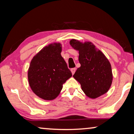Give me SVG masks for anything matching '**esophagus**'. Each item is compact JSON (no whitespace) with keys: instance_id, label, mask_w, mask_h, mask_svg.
<instances>
[{"instance_id":"1","label":"esophagus","mask_w":134,"mask_h":134,"mask_svg":"<svg viewBox=\"0 0 134 134\" xmlns=\"http://www.w3.org/2000/svg\"><path fill=\"white\" fill-rule=\"evenodd\" d=\"M75 71H76V69H75V68H72V69H71V73H72L73 75L75 73Z\"/></svg>"}]
</instances>
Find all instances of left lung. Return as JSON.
Instances as JSON below:
<instances>
[{
	"label": "left lung",
	"instance_id": "left-lung-1",
	"mask_svg": "<svg viewBox=\"0 0 134 134\" xmlns=\"http://www.w3.org/2000/svg\"><path fill=\"white\" fill-rule=\"evenodd\" d=\"M70 44L79 52L81 67L73 77L80 82L82 91L92 99L107 93L112 85L113 75L110 62L103 53L91 42L82 43L72 39Z\"/></svg>",
	"mask_w": 134,
	"mask_h": 134
}]
</instances>
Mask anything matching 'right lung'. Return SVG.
Segmentation results:
<instances>
[{
    "label": "right lung",
    "instance_id": "add662e5",
    "mask_svg": "<svg viewBox=\"0 0 134 134\" xmlns=\"http://www.w3.org/2000/svg\"><path fill=\"white\" fill-rule=\"evenodd\" d=\"M62 45L53 43L33 58L28 70L32 91L41 98L53 100L59 95L63 84L72 76L61 53Z\"/></svg>",
    "mask_w": 134,
    "mask_h": 134
}]
</instances>
